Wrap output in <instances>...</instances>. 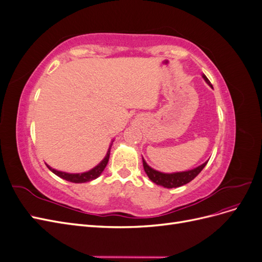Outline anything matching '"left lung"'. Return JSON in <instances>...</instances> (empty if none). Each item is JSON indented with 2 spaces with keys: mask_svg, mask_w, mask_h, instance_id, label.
<instances>
[{
  "mask_svg": "<svg viewBox=\"0 0 262 262\" xmlns=\"http://www.w3.org/2000/svg\"><path fill=\"white\" fill-rule=\"evenodd\" d=\"M202 77L204 78V81L207 82L211 87H213L210 83V81L208 80V77L205 76L204 74L202 75ZM143 160V158H142ZM208 162L203 163L202 165L198 166V167L191 169V170H187V171H180V172H172V173H165V172H161L157 171L155 169H153L152 167L146 164V162L143 160V167L144 170L146 172V175L148 176V178L152 180L154 184L160 185L164 188H177L180 186H184L188 182L191 181L192 179H194L198 175H199L200 171L204 168V166L207 165Z\"/></svg>",
  "mask_w": 262,
  "mask_h": 262,
  "instance_id": "obj_1",
  "label": "left lung"
}]
</instances>
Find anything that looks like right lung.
I'll return each mask as SVG.
<instances>
[{"label":"right lung","instance_id":"obj_1","mask_svg":"<svg viewBox=\"0 0 262 262\" xmlns=\"http://www.w3.org/2000/svg\"><path fill=\"white\" fill-rule=\"evenodd\" d=\"M113 145V143H112ZM112 145L109 146L108 148V152L105 156L104 160H102L97 166H95V167L89 171H85V172H81V173H69V172H64V171H59L57 169H53L52 167H50L49 165H47V167H48L53 173L55 175L59 176L62 179H66L68 181L71 182H74V184H82V182H87V181H91L96 179L97 177H99L101 175V172L104 171L105 167L108 164L109 161V156H110V148H112Z\"/></svg>","mask_w":262,"mask_h":262}]
</instances>
